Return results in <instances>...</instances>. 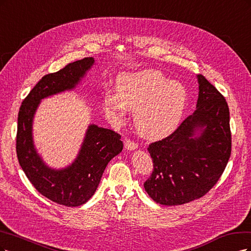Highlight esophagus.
I'll return each mask as SVG.
<instances>
[{"label": "esophagus", "instance_id": "34e87169", "mask_svg": "<svg viewBox=\"0 0 251 251\" xmlns=\"http://www.w3.org/2000/svg\"><path fill=\"white\" fill-rule=\"evenodd\" d=\"M124 146L128 150H134V149L139 147V145H137V143H135L134 141H132L130 139H126L125 143H124Z\"/></svg>", "mask_w": 251, "mask_h": 251}]
</instances>
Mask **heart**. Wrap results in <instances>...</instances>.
<instances>
[{
    "mask_svg": "<svg viewBox=\"0 0 251 251\" xmlns=\"http://www.w3.org/2000/svg\"><path fill=\"white\" fill-rule=\"evenodd\" d=\"M116 91L117 94L105 96V108L118 118H122L127 108L134 110L136 130L147 139H159L174 130L188 97L183 85L170 81L154 70L120 77Z\"/></svg>",
    "mask_w": 251,
    "mask_h": 251,
    "instance_id": "b5f03b06",
    "label": "heart"
}]
</instances>
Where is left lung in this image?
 <instances>
[{
  "instance_id": "8db88e82",
  "label": "left lung",
  "mask_w": 251,
  "mask_h": 251,
  "mask_svg": "<svg viewBox=\"0 0 251 251\" xmlns=\"http://www.w3.org/2000/svg\"><path fill=\"white\" fill-rule=\"evenodd\" d=\"M198 82L197 109L174 132L148 147L153 171L144 187L159 204L180 205L203 197L220 179L230 157L227 102L203 75ZM198 127L202 133L194 138Z\"/></svg>"
}]
</instances>
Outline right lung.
<instances>
[{
	"label": "right lung",
	"mask_w": 251,
	"mask_h": 251,
	"mask_svg": "<svg viewBox=\"0 0 251 251\" xmlns=\"http://www.w3.org/2000/svg\"><path fill=\"white\" fill-rule=\"evenodd\" d=\"M94 63L85 57L45 75L23 100L18 117L17 155L33 187L46 198L60 205L79 206L96 192L105 168L123 149L121 135L111 129L91 125L81 151L71 167L55 171L45 166L32 143V119L39 101L74 87Z\"/></svg>",
	"instance_id": "add662e5"
}]
</instances>
